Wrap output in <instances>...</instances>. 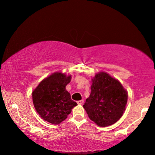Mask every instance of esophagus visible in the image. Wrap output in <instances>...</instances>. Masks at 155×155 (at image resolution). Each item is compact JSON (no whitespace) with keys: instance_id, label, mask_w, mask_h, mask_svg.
<instances>
[{"instance_id":"esophagus-1","label":"esophagus","mask_w":155,"mask_h":155,"mask_svg":"<svg viewBox=\"0 0 155 155\" xmlns=\"http://www.w3.org/2000/svg\"><path fill=\"white\" fill-rule=\"evenodd\" d=\"M77 103H78V104L81 105V104H82L84 103V100H83V99H82V100H79V101H77Z\"/></svg>"}]
</instances>
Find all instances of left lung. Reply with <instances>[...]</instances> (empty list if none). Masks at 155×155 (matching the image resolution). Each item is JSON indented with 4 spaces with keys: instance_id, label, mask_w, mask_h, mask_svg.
<instances>
[{
    "instance_id": "8db88e82",
    "label": "left lung",
    "mask_w": 155,
    "mask_h": 155,
    "mask_svg": "<svg viewBox=\"0 0 155 155\" xmlns=\"http://www.w3.org/2000/svg\"><path fill=\"white\" fill-rule=\"evenodd\" d=\"M92 83L84 109L97 126H111L121 118L126 110L128 92L117 79L106 72L97 73L92 78Z\"/></svg>"
}]
</instances>
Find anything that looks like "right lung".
Masks as SVG:
<instances>
[{
    "instance_id": "add662e5",
    "label": "right lung",
    "mask_w": 155,
    "mask_h": 155,
    "mask_svg": "<svg viewBox=\"0 0 155 155\" xmlns=\"http://www.w3.org/2000/svg\"><path fill=\"white\" fill-rule=\"evenodd\" d=\"M71 78V75L56 72L42 80L33 90L34 107L42 119L58 125L66 119L73 108L78 105L65 89Z\"/></svg>"
}]
</instances>
